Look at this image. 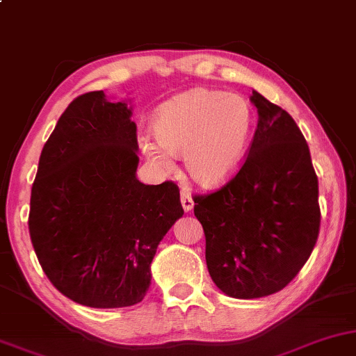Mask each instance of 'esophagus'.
<instances>
[{
    "label": "esophagus",
    "instance_id": "1",
    "mask_svg": "<svg viewBox=\"0 0 356 356\" xmlns=\"http://www.w3.org/2000/svg\"><path fill=\"white\" fill-rule=\"evenodd\" d=\"M181 203H182L184 211H191L192 208H193V200H192L191 193L186 192V191H182V193H181Z\"/></svg>",
    "mask_w": 356,
    "mask_h": 356
}]
</instances>
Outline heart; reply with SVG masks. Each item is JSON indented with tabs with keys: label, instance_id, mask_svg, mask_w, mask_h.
<instances>
[{
	"label": "heart",
	"instance_id": "heart-1",
	"mask_svg": "<svg viewBox=\"0 0 356 356\" xmlns=\"http://www.w3.org/2000/svg\"><path fill=\"white\" fill-rule=\"evenodd\" d=\"M255 113L238 94L193 89L163 104L156 112V140L140 138L146 158L163 170L174 169L170 154H182L187 174L198 186L213 188L234 177L254 134Z\"/></svg>",
	"mask_w": 356,
	"mask_h": 356
}]
</instances>
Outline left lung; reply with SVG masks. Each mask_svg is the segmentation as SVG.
Instances as JSON below:
<instances>
[{"instance_id": "1", "label": "left lung", "mask_w": 356, "mask_h": 356, "mask_svg": "<svg viewBox=\"0 0 356 356\" xmlns=\"http://www.w3.org/2000/svg\"><path fill=\"white\" fill-rule=\"evenodd\" d=\"M259 120L248 158L225 186L195 195L211 280L231 298L280 291L314 249L321 226L319 184L290 113L252 91Z\"/></svg>"}]
</instances>
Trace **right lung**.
I'll return each instance as SVG.
<instances>
[{
  "instance_id": "obj_1",
  "label": "right lung",
  "mask_w": 356,
  "mask_h": 356,
  "mask_svg": "<svg viewBox=\"0 0 356 356\" xmlns=\"http://www.w3.org/2000/svg\"><path fill=\"white\" fill-rule=\"evenodd\" d=\"M136 151L131 107L104 91L76 97L42 149L31 241L51 285L78 305L112 309L143 300L156 249L184 215L174 182L136 179Z\"/></svg>"
}]
</instances>
